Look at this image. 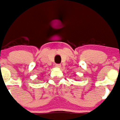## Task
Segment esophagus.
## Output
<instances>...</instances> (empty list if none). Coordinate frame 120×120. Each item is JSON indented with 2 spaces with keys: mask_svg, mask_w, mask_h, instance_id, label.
Returning <instances> with one entry per match:
<instances>
[{
  "mask_svg": "<svg viewBox=\"0 0 120 120\" xmlns=\"http://www.w3.org/2000/svg\"><path fill=\"white\" fill-rule=\"evenodd\" d=\"M56 67H57V68H60L61 67V65L60 64H56Z\"/></svg>",
  "mask_w": 120,
  "mask_h": 120,
  "instance_id": "34e87169",
  "label": "esophagus"
}]
</instances>
